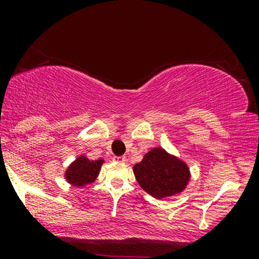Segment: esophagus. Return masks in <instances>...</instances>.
<instances>
[{"mask_svg":"<svg viewBox=\"0 0 259 259\" xmlns=\"http://www.w3.org/2000/svg\"><path fill=\"white\" fill-rule=\"evenodd\" d=\"M113 160H115V162H119V163H125L126 162V158L124 156H120V157H113Z\"/></svg>","mask_w":259,"mask_h":259,"instance_id":"34e87169","label":"esophagus"}]
</instances>
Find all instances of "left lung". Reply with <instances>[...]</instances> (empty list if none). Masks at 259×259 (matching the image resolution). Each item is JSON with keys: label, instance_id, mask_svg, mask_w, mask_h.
<instances>
[{"label": "left lung", "instance_id": "left-lung-1", "mask_svg": "<svg viewBox=\"0 0 259 259\" xmlns=\"http://www.w3.org/2000/svg\"><path fill=\"white\" fill-rule=\"evenodd\" d=\"M134 174L142 189L156 198L179 194L190 178L185 163L162 148H153L134 165Z\"/></svg>", "mask_w": 259, "mask_h": 259}]
</instances>
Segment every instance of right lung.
I'll use <instances>...</instances> for the list:
<instances>
[{"mask_svg": "<svg viewBox=\"0 0 259 259\" xmlns=\"http://www.w3.org/2000/svg\"><path fill=\"white\" fill-rule=\"evenodd\" d=\"M102 163V159L90 160L81 156L70 164L65 173V178L75 186H84L86 184L94 183Z\"/></svg>", "mask_w": 259, "mask_h": 259, "instance_id": "add662e5", "label": "right lung"}]
</instances>
